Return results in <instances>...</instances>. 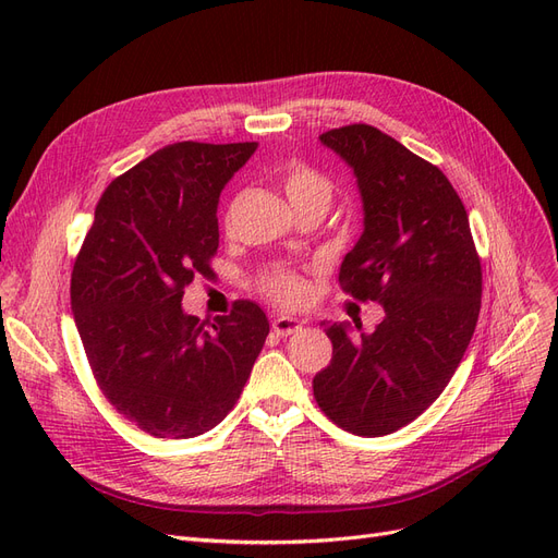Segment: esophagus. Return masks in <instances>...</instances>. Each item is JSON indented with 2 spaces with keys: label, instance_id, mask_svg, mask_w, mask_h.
Returning a JSON list of instances; mask_svg holds the SVG:
<instances>
[{
  "label": "esophagus",
  "instance_id": "34e87169",
  "mask_svg": "<svg viewBox=\"0 0 558 558\" xmlns=\"http://www.w3.org/2000/svg\"><path fill=\"white\" fill-rule=\"evenodd\" d=\"M272 330L279 335V337H289V335H295L298 330H302V324L291 316H277L272 320Z\"/></svg>",
  "mask_w": 558,
  "mask_h": 558
}]
</instances>
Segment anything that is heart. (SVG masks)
I'll return each mask as SVG.
<instances>
[{"instance_id":"1","label":"heart","mask_w":558,"mask_h":558,"mask_svg":"<svg viewBox=\"0 0 558 558\" xmlns=\"http://www.w3.org/2000/svg\"><path fill=\"white\" fill-rule=\"evenodd\" d=\"M279 183L286 199L291 202L293 211L320 209L326 214L335 195L332 179L305 162L286 165L279 172ZM258 289L269 300H275L286 307L300 305V302L307 298L305 281H302L300 275L291 272V269H269V272H265L258 279Z\"/></svg>"}]
</instances>
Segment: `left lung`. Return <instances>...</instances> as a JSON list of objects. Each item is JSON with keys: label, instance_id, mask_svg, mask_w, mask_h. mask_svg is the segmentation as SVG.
<instances>
[{"label": "left lung", "instance_id": "left-lung-1", "mask_svg": "<svg viewBox=\"0 0 558 558\" xmlns=\"http://www.w3.org/2000/svg\"><path fill=\"white\" fill-rule=\"evenodd\" d=\"M320 142L353 167L365 209L340 286L379 302L384 320L359 337L324 324L332 359L314 377V398L332 424L379 437L424 414L453 377L477 326L482 260L440 167L365 123L328 130Z\"/></svg>", "mask_w": 558, "mask_h": 558}]
</instances>
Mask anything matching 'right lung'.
Here are the masks:
<instances>
[{"label":"right lung","mask_w":558,"mask_h":558,"mask_svg":"<svg viewBox=\"0 0 558 558\" xmlns=\"http://www.w3.org/2000/svg\"><path fill=\"white\" fill-rule=\"evenodd\" d=\"M256 142H177L116 177L72 269V310L99 391L134 426L185 440L240 400L269 324L248 300L205 324L183 289L211 277L218 197Z\"/></svg>","instance_id":"add662e5"}]
</instances>
